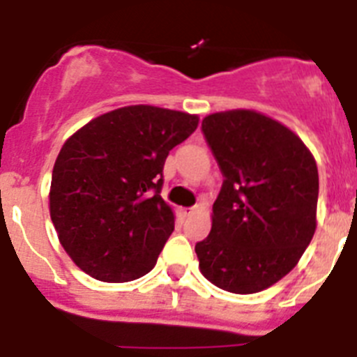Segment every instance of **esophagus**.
Masks as SVG:
<instances>
[{"mask_svg":"<svg viewBox=\"0 0 357 357\" xmlns=\"http://www.w3.org/2000/svg\"><path fill=\"white\" fill-rule=\"evenodd\" d=\"M199 210H201V206H192V208H183L181 213H183V217H190V215H194L196 212H199Z\"/></svg>","mask_w":357,"mask_h":357,"instance_id":"34e87169","label":"esophagus"}]
</instances>
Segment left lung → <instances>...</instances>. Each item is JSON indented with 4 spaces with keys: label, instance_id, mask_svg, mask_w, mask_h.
Segmentation results:
<instances>
[{
    "label": "left lung",
    "instance_id": "1",
    "mask_svg": "<svg viewBox=\"0 0 357 357\" xmlns=\"http://www.w3.org/2000/svg\"><path fill=\"white\" fill-rule=\"evenodd\" d=\"M201 129L225 176L212 230L196 244L201 273L235 294L268 289L314 235V158L289 127L252 109L208 114Z\"/></svg>",
    "mask_w": 357,
    "mask_h": 357
}]
</instances>
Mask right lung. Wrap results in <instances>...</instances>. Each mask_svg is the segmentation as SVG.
<instances>
[{"mask_svg":"<svg viewBox=\"0 0 357 357\" xmlns=\"http://www.w3.org/2000/svg\"><path fill=\"white\" fill-rule=\"evenodd\" d=\"M197 123V114L127 105L64 142L52 172L50 217L89 277L131 282L156 266L174 231V212L160 196L163 165Z\"/></svg>","mask_w":357,"mask_h":357,"instance_id":"right-lung-1","label":"right lung"}]
</instances>
